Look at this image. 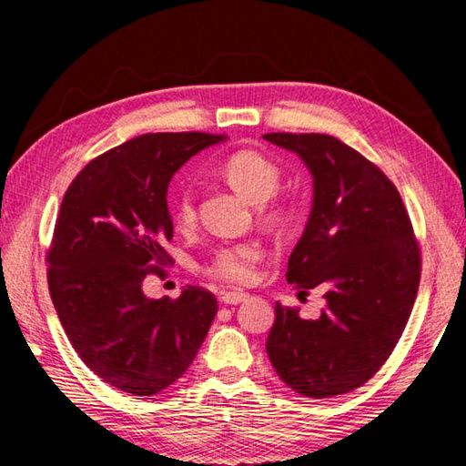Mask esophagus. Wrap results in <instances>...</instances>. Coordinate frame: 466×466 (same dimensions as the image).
<instances>
[{
	"instance_id": "34e87169",
	"label": "esophagus",
	"mask_w": 466,
	"mask_h": 466,
	"mask_svg": "<svg viewBox=\"0 0 466 466\" xmlns=\"http://www.w3.org/2000/svg\"><path fill=\"white\" fill-rule=\"evenodd\" d=\"M247 298H248V294H244V291H224V294L219 296V302L226 306H234V304L244 302Z\"/></svg>"
}]
</instances>
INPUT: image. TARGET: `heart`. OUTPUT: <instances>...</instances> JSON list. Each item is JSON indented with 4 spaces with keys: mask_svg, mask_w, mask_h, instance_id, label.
Segmentation results:
<instances>
[{
    "mask_svg": "<svg viewBox=\"0 0 466 466\" xmlns=\"http://www.w3.org/2000/svg\"><path fill=\"white\" fill-rule=\"evenodd\" d=\"M219 175L250 203H261L258 218L271 230H283L294 219V208L289 201L271 199L279 191L283 170L269 156L257 149H238L224 157ZM172 218L180 228L193 226L197 211L191 191H180L172 205ZM261 247L257 242H240L219 247L205 265V273L226 283H248L255 278V267L261 261Z\"/></svg>",
    "mask_w": 466,
    "mask_h": 466,
    "instance_id": "b5f03b06",
    "label": "heart"
}]
</instances>
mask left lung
Listing matches in <instances>:
<instances>
[{
    "mask_svg": "<svg viewBox=\"0 0 466 466\" xmlns=\"http://www.w3.org/2000/svg\"><path fill=\"white\" fill-rule=\"evenodd\" d=\"M314 177V201L286 278L299 294L319 288L327 309L299 319L275 304L267 356L289 389L329 399L366 384L399 343L421 278V250L389 177L325 133H267Z\"/></svg>",
    "mask_w": 466,
    "mask_h": 466,
    "instance_id": "obj_1",
    "label": "left lung"
}]
</instances>
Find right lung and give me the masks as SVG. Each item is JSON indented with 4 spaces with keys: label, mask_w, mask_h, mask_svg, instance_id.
Listing matches in <instances>:
<instances>
[{
    "label": "right lung",
    "mask_w": 466,
    "mask_h": 466,
    "mask_svg": "<svg viewBox=\"0 0 466 466\" xmlns=\"http://www.w3.org/2000/svg\"><path fill=\"white\" fill-rule=\"evenodd\" d=\"M224 136L147 133L90 160L63 195L46 281L77 356L106 384L152 397L193 364L218 312L216 296L188 286L152 299L147 275L172 258L167 191L188 157Z\"/></svg>",
    "instance_id": "1"
}]
</instances>
